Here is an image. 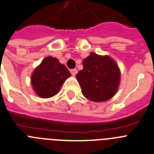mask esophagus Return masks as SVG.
<instances>
[{
  "label": "esophagus",
  "instance_id": "34e87169",
  "mask_svg": "<svg viewBox=\"0 0 154 154\" xmlns=\"http://www.w3.org/2000/svg\"><path fill=\"white\" fill-rule=\"evenodd\" d=\"M70 72H71V74H72L73 76H75L76 74H77V72H78V70H77L76 68H74V69H72V70H71Z\"/></svg>",
  "mask_w": 154,
  "mask_h": 154
}]
</instances>
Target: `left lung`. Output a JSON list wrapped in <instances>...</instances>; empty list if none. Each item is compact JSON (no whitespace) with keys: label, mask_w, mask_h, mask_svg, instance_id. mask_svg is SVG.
I'll return each mask as SVG.
<instances>
[{"label":"left lung","mask_w":154,"mask_h":154,"mask_svg":"<svg viewBox=\"0 0 154 154\" xmlns=\"http://www.w3.org/2000/svg\"><path fill=\"white\" fill-rule=\"evenodd\" d=\"M82 64L83 69L76 75V79L84 97L92 101L103 102L115 95L121 73L111 57L90 53Z\"/></svg>","instance_id":"left-lung-1"}]
</instances>
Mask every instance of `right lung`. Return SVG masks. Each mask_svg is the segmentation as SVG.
Masks as SVG:
<instances>
[{
  "label": "right lung",
  "mask_w": 154,
  "mask_h": 154,
  "mask_svg": "<svg viewBox=\"0 0 154 154\" xmlns=\"http://www.w3.org/2000/svg\"><path fill=\"white\" fill-rule=\"evenodd\" d=\"M71 76L70 72L56 57H47L35 68L31 76V83L35 93L41 98L56 95L62 84Z\"/></svg>",
  "instance_id": "add662e5"
}]
</instances>
